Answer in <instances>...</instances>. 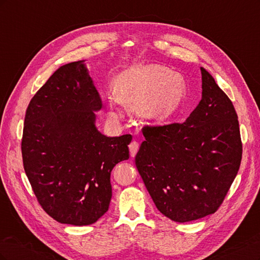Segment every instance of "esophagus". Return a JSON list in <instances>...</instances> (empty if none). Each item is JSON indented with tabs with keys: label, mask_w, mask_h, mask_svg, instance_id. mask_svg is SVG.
<instances>
[{
	"label": "esophagus",
	"mask_w": 260,
	"mask_h": 260,
	"mask_svg": "<svg viewBox=\"0 0 260 260\" xmlns=\"http://www.w3.org/2000/svg\"><path fill=\"white\" fill-rule=\"evenodd\" d=\"M129 149H130L131 157H135L139 151V143L137 141H132V142L129 144Z\"/></svg>",
	"instance_id": "1"
}]
</instances>
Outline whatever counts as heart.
<instances>
[{
    "label": "heart",
    "instance_id": "obj_1",
    "mask_svg": "<svg viewBox=\"0 0 260 260\" xmlns=\"http://www.w3.org/2000/svg\"><path fill=\"white\" fill-rule=\"evenodd\" d=\"M185 95V83L179 75L160 65H137L117 79L115 96L129 106H137L141 115L162 120L176 113ZM112 116L118 117L113 111Z\"/></svg>",
    "mask_w": 260,
    "mask_h": 260
}]
</instances>
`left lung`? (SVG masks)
<instances>
[{"instance_id":"obj_1","label":"left lung","mask_w":260,"mask_h":260,"mask_svg":"<svg viewBox=\"0 0 260 260\" xmlns=\"http://www.w3.org/2000/svg\"><path fill=\"white\" fill-rule=\"evenodd\" d=\"M202 100L184 122L146 125L136 156L140 176L162 215L187 222L214 214L238 175V115L206 69Z\"/></svg>"}]
</instances>
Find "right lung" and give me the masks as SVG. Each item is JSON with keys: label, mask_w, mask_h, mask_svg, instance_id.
I'll list each match as a JSON object with an SVG mask.
<instances>
[{"label": "right lung", "mask_w": 260, "mask_h": 260, "mask_svg": "<svg viewBox=\"0 0 260 260\" xmlns=\"http://www.w3.org/2000/svg\"><path fill=\"white\" fill-rule=\"evenodd\" d=\"M101 108L80 60L59 67L26 111L23 169L39 204L60 223L96 222L111 203L113 168L129 158L131 135L109 138L96 129Z\"/></svg>", "instance_id": "add662e5"}]
</instances>
